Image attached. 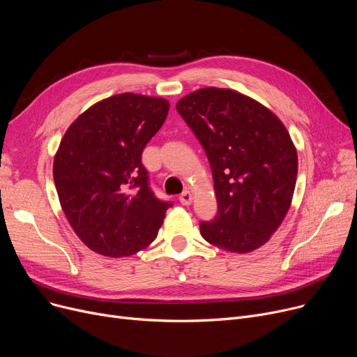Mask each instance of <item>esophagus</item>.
<instances>
[{
	"label": "esophagus",
	"mask_w": 357,
	"mask_h": 357,
	"mask_svg": "<svg viewBox=\"0 0 357 357\" xmlns=\"http://www.w3.org/2000/svg\"><path fill=\"white\" fill-rule=\"evenodd\" d=\"M192 194L190 191H183L181 195H179V201L182 205H191L192 204Z\"/></svg>",
	"instance_id": "34e87169"
}]
</instances>
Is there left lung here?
Segmentation results:
<instances>
[{
    "instance_id": "left-lung-1",
    "label": "left lung",
    "mask_w": 357,
    "mask_h": 357,
    "mask_svg": "<svg viewBox=\"0 0 357 357\" xmlns=\"http://www.w3.org/2000/svg\"><path fill=\"white\" fill-rule=\"evenodd\" d=\"M211 165L218 211L201 236L233 253L264 246L284 221L298 174L287 127L256 100L227 88H202L176 104Z\"/></svg>"
}]
</instances>
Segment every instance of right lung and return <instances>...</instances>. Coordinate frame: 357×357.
I'll list each match as a JSON object with an SVG mask.
<instances>
[{"mask_svg":"<svg viewBox=\"0 0 357 357\" xmlns=\"http://www.w3.org/2000/svg\"><path fill=\"white\" fill-rule=\"evenodd\" d=\"M167 111L163 98L117 93L84 111L62 137L53 160L56 191L73 231L98 255L146 249L172 207L150 190L142 163Z\"/></svg>","mask_w":357,"mask_h":357,"instance_id":"obj_1","label":"right lung"}]
</instances>
